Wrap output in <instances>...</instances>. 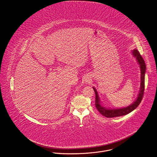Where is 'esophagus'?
Masks as SVG:
<instances>
[{
  "instance_id": "obj_1",
  "label": "esophagus",
  "mask_w": 157,
  "mask_h": 157,
  "mask_svg": "<svg viewBox=\"0 0 157 157\" xmlns=\"http://www.w3.org/2000/svg\"><path fill=\"white\" fill-rule=\"evenodd\" d=\"M90 79H89V78H86V79H85V81H86V82H90Z\"/></svg>"
}]
</instances>
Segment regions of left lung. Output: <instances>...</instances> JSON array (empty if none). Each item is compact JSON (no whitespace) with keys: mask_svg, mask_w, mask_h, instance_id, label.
I'll return each mask as SVG.
<instances>
[{"mask_svg":"<svg viewBox=\"0 0 157 157\" xmlns=\"http://www.w3.org/2000/svg\"><path fill=\"white\" fill-rule=\"evenodd\" d=\"M132 53L133 55L134 56V57L136 58L137 62H138L139 65L140 66V90H139L136 100L133 104H132L131 105H130L126 107H123V108L111 109H106L101 104V102L100 101L98 93L97 92L95 88L94 87H92L95 93V107L102 115H103L106 117L111 118V117H119V116L126 115L129 114V113L134 110L138 106L142 100L144 93V89H145V74L146 72V65L144 62V60L143 59L142 57L140 55L139 52L136 49H134L132 52Z\"/></svg>","mask_w":157,"mask_h":157,"instance_id":"obj_1","label":"left lung"}]
</instances>
